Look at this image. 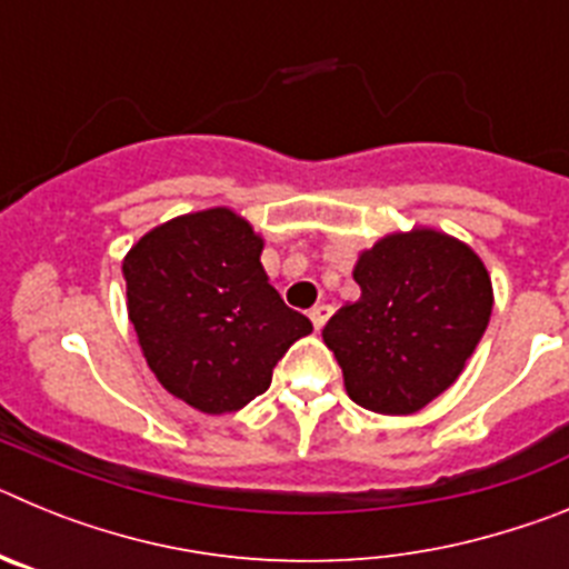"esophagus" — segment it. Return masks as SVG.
<instances>
[{
  "mask_svg": "<svg viewBox=\"0 0 569 569\" xmlns=\"http://www.w3.org/2000/svg\"><path fill=\"white\" fill-rule=\"evenodd\" d=\"M330 313H333V308H330V305H316V308L310 310V321H313V328L316 330L325 328V321L330 319Z\"/></svg>",
  "mask_w": 569,
  "mask_h": 569,
  "instance_id": "obj_1",
  "label": "esophagus"
}]
</instances>
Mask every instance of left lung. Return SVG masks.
Segmentation results:
<instances>
[{"mask_svg":"<svg viewBox=\"0 0 569 569\" xmlns=\"http://www.w3.org/2000/svg\"><path fill=\"white\" fill-rule=\"evenodd\" d=\"M353 279L361 299L321 330L347 396L373 413H416L459 379L485 336L490 276L461 241L413 230L365 250Z\"/></svg>","mask_w":569,"mask_h":569,"instance_id":"1","label":"left lung"}]
</instances>
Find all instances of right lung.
Masks as SVG:
<instances>
[{"label": "right lung", "instance_id": "1", "mask_svg": "<svg viewBox=\"0 0 569 569\" xmlns=\"http://www.w3.org/2000/svg\"><path fill=\"white\" fill-rule=\"evenodd\" d=\"M261 239L228 208L179 216L124 259L128 313L164 390L202 413H233L313 330L261 268Z\"/></svg>", "mask_w": 569, "mask_h": 569}]
</instances>
